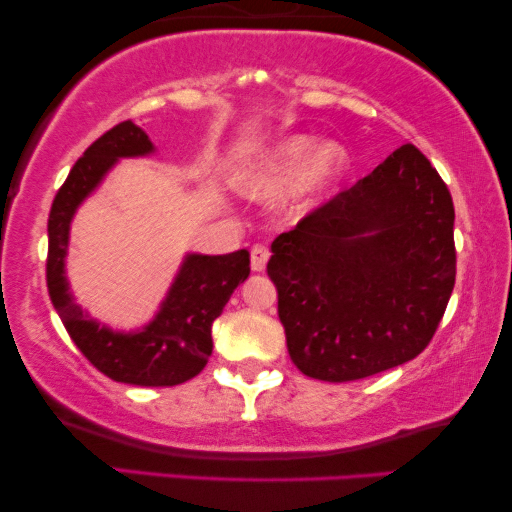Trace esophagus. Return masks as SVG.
<instances>
[{
	"mask_svg": "<svg viewBox=\"0 0 512 512\" xmlns=\"http://www.w3.org/2000/svg\"><path fill=\"white\" fill-rule=\"evenodd\" d=\"M270 258V249L265 244H254L251 247V270L254 272H263L265 265H268Z\"/></svg>",
	"mask_w": 512,
	"mask_h": 512,
	"instance_id": "obj_1",
	"label": "esophagus"
}]
</instances>
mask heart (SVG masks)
<instances>
[{
    "mask_svg": "<svg viewBox=\"0 0 512 512\" xmlns=\"http://www.w3.org/2000/svg\"><path fill=\"white\" fill-rule=\"evenodd\" d=\"M349 167L342 142H321L314 135H291L272 144L240 177V188L251 198H268L289 186L300 202L324 195Z\"/></svg>",
    "mask_w": 512,
    "mask_h": 512,
    "instance_id": "obj_1",
    "label": "heart"
}]
</instances>
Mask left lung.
<instances>
[{
	"label": "left lung",
	"mask_w": 512,
	"mask_h": 512,
	"mask_svg": "<svg viewBox=\"0 0 512 512\" xmlns=\"http://www.w3.org/2000/svg\"><path fill=\"white\" fill-rule=\"evenodd\" d=\"M268 275L300 373L352 382L401 366L424 352L452 296V195L403 144L279 235Z\"/></svg>",
	"instance_id": "8db88e82"
}]
</instances>
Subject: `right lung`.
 Returning <instances> with one entry per match:
<instances>
[{"instance_id": "obj_1", "label": "right lung", "mask_w": 512, "mask_h": 512, "mask_svg": "<svg viewBox=\"0 0 512 512\" xmlns=\"http://www.w3.org/2000/svg\"><path fill=\"white\" fill-rule=\"evenodd\" d=\"M153 153L146 132L123 121L83 151L48 214L46 284L55 312L81 354L111 380L137 387H174L191 380L212 356V324L233 291L249 277V251L188 254L160 310L142 331H111L76 305L65 275L69 226L76 209L107 177L118 158Z\"/></svg>"}]
</instances>
